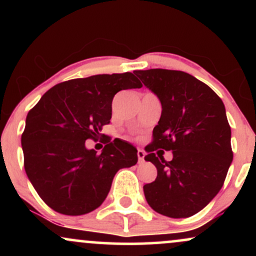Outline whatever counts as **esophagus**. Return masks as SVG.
<instances>
[{"instance_id":"1","label":"esophagus","mask_w":256,"mask_h":256,"mask_svg":"<svg viewBox=\"0 0 256 256\" xmlns=\"http://www.w3.org/2000/svg\"><path fill=\"white\" fill-rule=\"evenodd\" d=\"M137 156H138V161H140V162H144L146 152L143 150V149H138V150H137Z\"/></svg>"}]
</instances>
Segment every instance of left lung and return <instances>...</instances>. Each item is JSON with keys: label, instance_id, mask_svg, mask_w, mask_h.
<instances>
[{"label": "left lung", "instance_id": "obj_1", "mask_svg": "<svg viewBox=\"0 0 256 256\" xmlns=\"http://www.w3.org/2000/svg\"><path fill=\"white\" fill-rule=\"evenodd\" d=\"M161 102V116L146 146L144 160L158 177L143 186L148 204L170 218H188L222 189L232 162L231 128L222 98L189 73L152 68L134 71ZM172 150L166 162L160 149Z\"/></svg>", "mask_w": 256, "mask_h": 256}]
</instances>
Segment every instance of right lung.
Returning a JSON list of instances; mask_svg holds the SVG:
<instances>
[{"instance_id": "right-lung-1", "label": "right lung", "mask_w": 256, "mask_h": 256, "mask_svg": "<svg viewBox=\"0 0 256 256\" xmlns=\"http://www.w3.org/2000/svg\"><path fill=\"white\" fill-rule=\"evenodd\" d=\"M140 88L142 83L130 72L71 79L49 89L28 112L22 136L25 171L55 212H92L104 204L116 173L136 165V146L126 140L104 137L100 155L85 140L98 138L110 124L118 91Z\"/></svg>"}]
</instances>
